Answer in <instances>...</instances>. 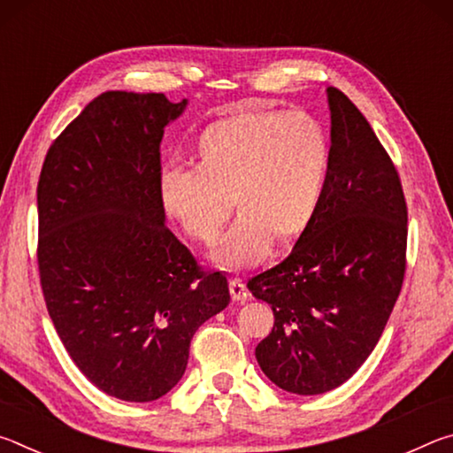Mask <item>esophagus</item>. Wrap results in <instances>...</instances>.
I'll return each mask as SVG.
<instances>
[{"instance_id": "1", "label": "esophagus", "mask_w": 453, "mask_h": 453, "mask_svg": "<svg viewBox=\"0 0 453 453\" xmlns=\"http://www.w3.org/2000/svg\"><path fill=\"white\" fill-rule=\"evenodd\" d=\"M229 294H232L235 302L250 300V291H248V288H245V283L240 278L229 280Z\"/></svg>"}]
</instances>
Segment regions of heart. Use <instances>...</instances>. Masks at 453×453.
Instances as JSON below:
<instances>
[{"label":"heart","instance_id":"obj_1","mask_svg":"<svg viewBox=\"0 0 453 453\" xmlns=\"http://www.w3.org/2000/svg\"><path fill=\"white\" fill-rule=\"evenodd\" d=\"M329 170V140L308 111L237 113L210 126L197 142V167L165 165L164 210L191 240L216 242L226 267L256 264L275 242L305 232L318 211Z\"/></svg>","mask_w":453,"mask_h":453}]
</instances>
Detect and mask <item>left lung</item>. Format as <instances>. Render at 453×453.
I'll return each mask as SVG.
<instances>
[{"label":"left lung","instance_id":"8db88e82","mask_svg":"<svg viewBox=\"0 0 453 453\" xmlns=\"http://www.w3.org/2000/svg\"><path fill=\"white\" fill-rule=\"evenodd\" d=\"M327 104L332 148L316 216L283 262L248 281L275 318L257 364L297 395L326 394L362 367L402 291L408 248L392 157L346 94L327 88Z\"/></svg>","mask_w":453,"mask_h":453}]
</instances>
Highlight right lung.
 <instances>
[{
    "mask_svg": "<svg viewBox=\"0 0 453 453\" xmlns=\"http://www.w3.org/2000/svg\"><path fill=\"white\" fill-rule=\"evenodd\" d=\"M188 99L105 91L51 143L37 183V265L67 354L107 395L153 402L181 380L197 327L229 303L165 227L159 143Z\"/></svg>",
    "mask_w": 453,
    "mask_h": 453,
    "instance_id": "1",
    "label": "right lung"
}]
</instances>
